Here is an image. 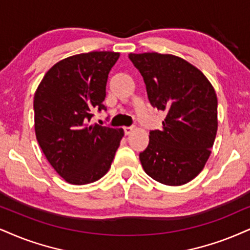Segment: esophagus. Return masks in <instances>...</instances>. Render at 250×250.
Masks as SVG:
<instances>
[{
	"instance_id": "34e87169",
	"label": "esophagus",
	"mask_w": 250,
	"mask_h": 250,
	"mask_svg": "<svg viewBox=\"0 0 250 250\" xmlns=\"http://www.w3.org/2000/svg\"><path fill=\"white\" fill-rule=\"evenodd\" d=\"M133 130H134L133 126H125V127H124V132H125L126 135L131 134L132 131H133Z\"/></svg>"
}]
</instances>
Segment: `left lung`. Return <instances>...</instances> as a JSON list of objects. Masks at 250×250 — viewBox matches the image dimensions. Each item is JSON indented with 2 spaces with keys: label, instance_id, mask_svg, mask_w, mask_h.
I'll return each instance as SVG.
<instances>
[{
  "label": "left lung",
  "instance_id": "obj_1",
  "mask_svg": "<svg viewBox=\"0 0 250 250\" xmlns=\"http://www.w3.org/2000/svg\"><path fill=\"white\" fill-rule=\"evenodd\" d=\"M146 84L150 104L166 112L139 154L144 170L166 186H182L204 168L218 130V100L198 68L171 54L128 55Z\"/></svg>",
  "mask_w": 250,
  "mask_h": 250
}]
</instances>
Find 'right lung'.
Returning <instances> with one entry per match:
<instances>
[{
	"instance_id": "obj_1",
	"label": "right lung",
	"mask_w": 250,
	"mask_h": 250,
	"mask_svg": "<svg viewBox=\"0 0 250 250\" xmlns=\"http://www.w3.org/2000/svg\"><path fill=\"white\" fill-rule=\"evenodd\" d=\"M116 52L76 54L45 74L33 100L38 144L54 170L70 184L82 186L106 174L124 135L123 128L90 124L103 104Z\"/></svg>"
}]
</instances>
